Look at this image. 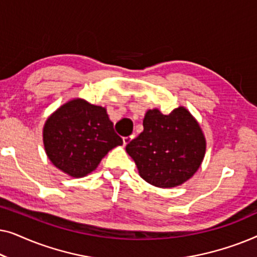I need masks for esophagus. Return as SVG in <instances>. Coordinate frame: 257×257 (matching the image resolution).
<instances>
[{
	"mask_svg": "<svg viewBox=\"0 0 257 257\" xmlns=\"http://www.w3.org/2000/svg\"><path fill=\"white\" fill-rule=\"evenodd\" d=\"M132 138H133V137L132 136H128V137H124V138H122V142H124V145L126 146V145H127V144L130 143V142H131V140H132Z\"/></svg>",
	"mask_w": 257,
	"mask_h": 257,
	"instance_id": "1",
	"label": "esophagus"
}]
</instances>
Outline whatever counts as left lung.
Returning <instances> with one entry per match:
<instances>
[{"label": "left lung", "mask_w": 257, "mask_h": 257, "mask_svg": "<svg viewBox=\"0 0 257 257\" xmlns=\"http://www.w3.org/2000/svg\"><path fill=\"white\" fill-rule=\"evenodd\" d=\"M144 131L126 145L139 174L149 184L171 188L192 178L201 165L206 139L194 117L185 107L163 114L146 112Z\"/></svg>", "instance_id": "1"}]
</instances>
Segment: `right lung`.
<instances>
[{
  "label": "right lung",
  "mask_w": 257,
  "mask_h": 257,
  "mask_svg": "<svg viewBox=\"0 0 257 257\" xmlns=\"http://www.w3.org/2000/svg\"><path fill=\"white\" fill-rule=\"evenodd\" d=\"M43 143L47 156L58 170L73 178L94 171L108 151L122 145L106 108L72 99L45 121Z\"/></svg>",
  "instance_id": "1"
}]
</instances>
